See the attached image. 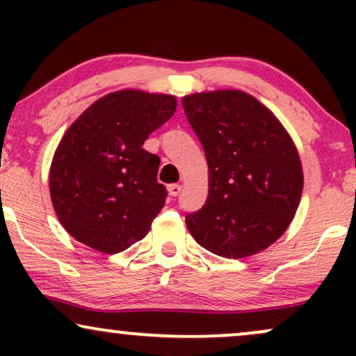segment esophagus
Returning a JSON list of instances; mask_svg holds the SVG:
<instances>
[{"label":"esophagus","instance_id":"34e87169","mask_svg":"<svg viewBox=\"0 0 356 356\" xmlns=\"http://www.w3.org/2000/svg\"><path fill=\"white\" fill-rule=\"evenodd\" d=\"M167 189H169V194H170V195H174V197H175V195L181 194L182 186H181V184H170V186L167 187Z\"/></svg>","mask_w":356,"mask_h":356}]
</instances>
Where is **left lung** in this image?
Here are the masks:
<instances>
[{
  "mask_svg": "<svg viewBox=\"0 0 356 356\" xmlns=\"http://www.w3.org/2000/svg\"><path fill=\"white\" fill-rule=\"evenodd\" d=\"M209 165V194L187 229L222 257H246L271 246L295 218L303 169L291 137L269 108L241 90L182 99Z\"/></svg>",
  "mask_w": 356,
  "mask_h": 356,
  "instance_id": "left-lung-1",
  "label": "left lung"
}]
</instances>
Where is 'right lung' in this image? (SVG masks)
I'll return each mask as SVG.
<instances>
[{
  "label": "right lung",
  "mask_w": 356,
  "mask_h": 356,
  "mask_svg": "<svg viewBox=\"0 0 356 356\" xmlns=\"http://www.w3.org/2000/svg\"><path fill=\"white\" fill-rule=\"evenodd\" d=\"M175 107L172 95L120 90L68 127L53 155L50 195L72 238L105 254L145 238L167 191L157 182L161 159L142 145Z\"/></svg>",
  "instance_id": "right-lung-1"
}]
</instances>
